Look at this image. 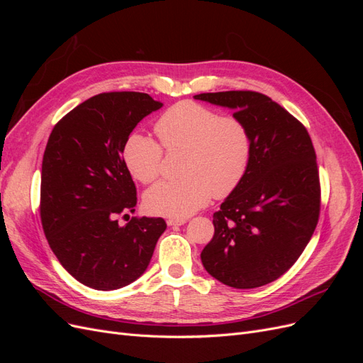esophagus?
I'll use <instances>...</instances> for the list:
<instances>
[{
	"mask_svg": "<svg viewBox=\"0 0 363 363\" xmlns=\"http://www.w3.org/2000/svg\"><path fill=\"white\" fill-rule=\"evenodd\" d=\"M184 223H186V219H183V218H169L167 221L168 225H183Z\"/></svg>",
	"mask_w": 363,
	"mask_h": 363,
	"instance_id": "34e87169",
	"label": "esophagus"
}]
</instances>
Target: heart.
<instances>
[{
    "label": "heart",
    "mask_w": 363,
    "mask_h": 363,
    "mask_svg": "<svg viewBox=\"0 0 363 363\" xmlns=\"http://www.w3.org/2000/svg\"><path fill=\"white\" fill-rule=\"evenodd\" d=\"M163 150L184 151L180 180L159 182L145 194L151 213L184 218L208 203L212 195L225 199L238 189L250 168L251 133L242 119L221 116L195 101L171 106L155 125ZM157 142L140 133L131 135L123 150L125 167L140 183L160 172L163 151Z\"/></svg>",
    "instance_id": "1"
}]
</instances>
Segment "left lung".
<instances>
[{"instance_id":"8db88e82","label":"left lung","mask_w":363,"mask_h":363,"mask_svg":"<svg viewBox=\"0 0 363 363\" xmlns=\"http://www.w3.org/2000/svg\"><path fill=\"white\" fill-rule=\"evenodd\" d=\"M194 98L233 108L252 139L242 183L213 213L215 235L201 251L203 267L227 286H263L301 256L320 218L312 139L298 119L263 94L227 91Z\"/></svg>"}]
</instances>
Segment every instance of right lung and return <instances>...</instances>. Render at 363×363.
<instances>
[{
	"label": "right lung",
	"mask_w": 363,
	"mask_h": 363,
	"mask_svg": "<svg viewBox=\"0 0 363 363\" xmlns=\"http://www.w3.org/2000/svg\"><path fill=\"white\" fill-rule=\"evenodd\" d=\"M163 104L142 92H104L54 125L43 152L40 221L54 255L71 276L96 291H113L145 272L162 218L135 212L136 186L123 157L131 131Z\"/></svg>",
	"instance_id": "obj_1"
}]
</instances>
